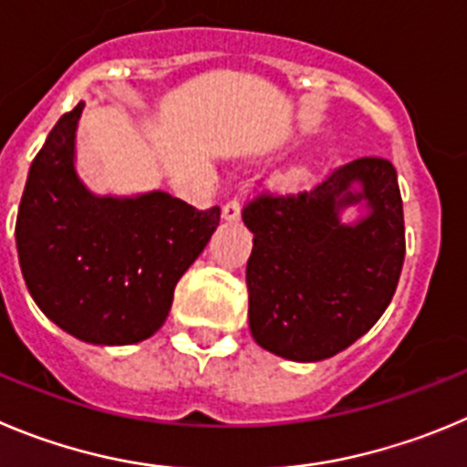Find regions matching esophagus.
<instances>
[{"mask_svg":"<svg viewBox=\"0 0 467 467\" xmlns=\"http://www.w3.org/2000/svg\"><path fill=\"white\" fill-rule=\"evenodd\" d=\"M239 216H242V204H239L237 198L228 200V202L223 204V219L225 221H239Z\"/></svg>","mask_w":467,"mask_h":467,"instance_id":"obj_1","label":"esophagus"}]
</instances>
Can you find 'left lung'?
I'll return each instance as SVG.
<instances>
[{
  "label": "left lung",
  "instance_id": "1",
  "mask_svg": "<svg viewBox=\"0 0 467 467\" xmlns=\"http://www.w3.org/2000/svg\"><path fill=\"white\" fill-rule=\"evenodd\" d=\"M360 191L352 192L351 184ZM364 199L369 213L341 224ZM254 233L246 265L248 327L265 350L320 361L364 337L389 306L405 258L396 168L364 156L302 193H260L242 212Z\"/></svg>",
  "mask_w": 467,
  "mask_h": 467
}]
</instances>
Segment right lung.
Wrapping results in <instances>:
<instances>
[{
    "label": "right lung",
    "mask_w": 467,
    "mask_h": 467,
    "mask_svg": "<svg viewBox=\"0 0 467 467\" xmlns=\"http://www.w3.org/2000/svg\"><path fill=\"white\" fill-rule=\"evenodd\" d=\"M82 108L62 115L32 161L16 221L17 260L29 295L57 327L85 343L129 346L159 332L221 209L200 212L163 191H87L73 168Z\"/></svg>",
    "instance_id": "right-lung-1"
}]
</instances>
